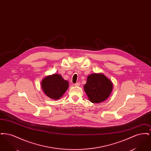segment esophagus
Segmentation results:
<instances>
[{
	"mask_svg": "<svg viewBox=\"0 0 151 151\" xmlns=\"http://www.w3.org/2000/svg\"><path fill=\"white\" fill-rule=\"evenodd\" d=\"M74 85H75V86H80V83L78 82V83H75V84H74Z\"/></svg>",
	"mask_w": 151,
	"mask_h": 151,
	"instance_id": "34e87169",
	"label": "esophagus"
}]
</instances>
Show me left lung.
I'll use <instances>...</instances> for the list:
<instances>
[{
    "label": "left lung",
    "mask_w": 151,
    "mask_h": 151,
    "mask_svg": "<svg viewBox=\"0 0 151 151\" xmlns=\"http://www.w3.org/2000/svg\"><path fill=\"white\" fill-rule=\"evenodd\" d=\"M89 101L92 103H100L106 100L113 89V84L102 73L89 75L84 86Z\"/></svg>",
    "instance_id": "left-lung-1"
}]
</instances>
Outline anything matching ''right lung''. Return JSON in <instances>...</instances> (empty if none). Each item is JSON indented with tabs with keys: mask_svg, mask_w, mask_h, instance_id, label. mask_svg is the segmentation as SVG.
Segmentation results:
<instances>
[{
	"mask_svg": "<svg viewBox=\"0 0 151 151\" xmlns=\"http://www.w3.org/2000/svg\"><path fill=\"white\" fill-rule=\"evenodd\" d=\"M42 88L45 94L53 100L59 99L68 88V82L59 74L48 76L42 81Z\"/></svg>",
	"mask_w": 151,
	"mask_h": 151,
	"instance_id": "right-lung-1",
	"label": "right lung"
}]
</instances>
